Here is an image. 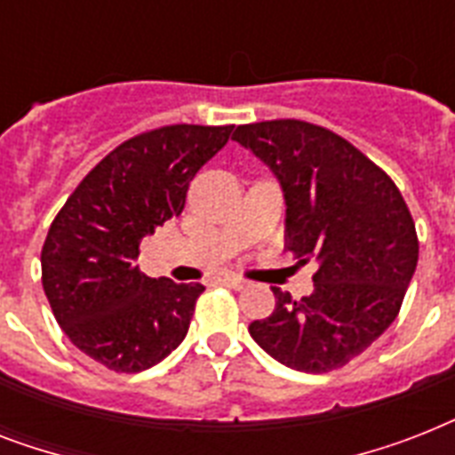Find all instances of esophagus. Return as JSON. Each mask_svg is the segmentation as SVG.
<instances>
[{
	"instance_id": "1",
	"label": "esophagus",
	"mask_w": 455,
	"mask_h": 455,
	"mask_svg": "<svg viewBox=\"0 0 455 455\" xmlns=\"http://www.w3.org/2000/svg\"><path fill=\"white\" fill-rule=\"evenodd\" d=\"M221 281H224V285H228L231 291H243V288L248 285V281H245V278L234 276V274H228V276H224Z\"/></svg>"
}]
</instances>
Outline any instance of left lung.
Returning a JSON list of instances; mask_svg holds the SVG:
<instances>
[{"label": "left lung", "mask_w": 455, "mask_h": 455, "mask_svg": "<svg viewBox=\"0 0 455 455\" xmlns=\"http://www.w3.org/2000/svg\"><path fill=\"white\" fill-rule=\"evenodd\" d=\"M234 139L281 181L285 250L318 262L314 292L276 309L250 335L283 366L328 373L359 356L402 309L418 264L406 200L373 160L335 132L304 120L241 124Z\"/></svg>", "instance_id": "8db88e82"}]
</instances>
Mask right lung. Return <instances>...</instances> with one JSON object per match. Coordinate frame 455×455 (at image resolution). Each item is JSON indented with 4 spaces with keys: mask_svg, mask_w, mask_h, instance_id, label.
Masks as SVG:
<instances>
[{
    "mask_svg": "<svg viewBox=\"0 0 455 455\" xmlns=\"http://www.w3.org/2000/svg\"><path fill=\"white\" fill-rule=\"evenodd\" d=\"M234 124H167L113 148L70 193L42 245V285L70 342L116 373L156 366L188 332L200 283L139 271V245L177 220Z\"/></svg>",
    "mask_w": 455,
    "mask_h": 455,
    "instance_id": "add662e5",
    "label": "right lung"
}]
</instances>
